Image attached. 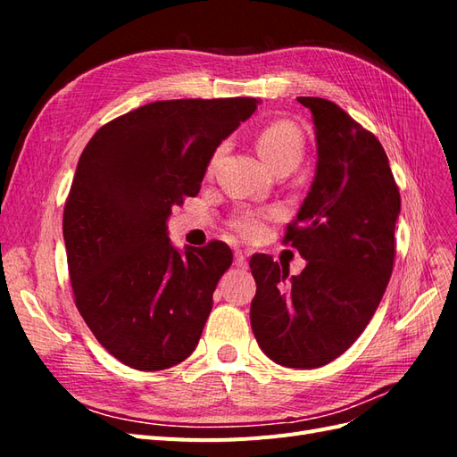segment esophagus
<instances>
[{
	"label": "esophagus",
	"mask_w": 457,
	"mask_h": 457,
	"mask_svg": "<svg viewBox=\"0 0 457 457\" xmlns=\"http://www.w3.org/2000/svg\"><path fill=\"white\" fill-rule=\"evenodd\" d=\"M234 262H237L240 269H247V255L242 250H237L234 252Z\"/></svg>",
	"instance_id": "1"
}]
</instances>
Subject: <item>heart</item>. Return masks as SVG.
<instances>
[{"mask_svg": "<svg viewBox=\"0 0 457 457\" xmlns=\"http://www.w3.org/2000/svg\"><path fill=\"white\" fill-rule=\"evenodd\" d=\"M255 143L261 158L265 160L269 163V168H272L274 171L280 168H295L303 158V152H305V137H303L295 123L287 120H276L267 123V126L257 133ZM223 152L225 145H219L212 152L210 162H207V173H212L217 168ZM274 213L270 212L244 210L234 215L232 228L237 230L240 237L247 240H255L265 232L267 220Z\"/></svg>", "mask_w": 457, "mask_h": 457, "instance_id": "1", "label": "heart"}]
</instances>
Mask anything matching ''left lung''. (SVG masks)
Here are the masks:
<instances>
[{"label": "left lung", "mask_w": 457, "mask_h": 457, "mask_svg": "<svg viewBox=\"0 0 457 457\" xmlns=\"http://www.w3.org/2000/svg\"><path fill=\"white\" fill-rule=\"evenodd\" d=\"M312 112L316 173L284 242L307 259L301 274L257 253L252 329L286 368H320L366 329L389 284L400 192L381 143L336 103L299 96Z\"/></svg>", "instance_id": "1"}]
</instances>
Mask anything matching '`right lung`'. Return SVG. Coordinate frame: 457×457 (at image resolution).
Segmentation results:
<instances>
[{"instance_id": "add662e5", "label": "right lung", "mask_w": 457, "mask_h": 457, "mask_svg": "<svg viewBox=\"0 0 457 457\" xmlns=\"http://www.w3.org/2000/svg\"><path fill=\"white\" fill-rule=\"evenodd\" d=\"M259 101H156L108 121L78 162L62 215L68 272L79 314L129 368L183 362L200 341L230 247L175 250L168 217L196 196L212 152Z\"/></svg>"}]
</instances>
